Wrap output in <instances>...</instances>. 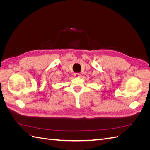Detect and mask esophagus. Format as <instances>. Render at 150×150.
<instances>
[{"instance_id":"obj_1","label":"esophagus","mask_w":150,"mask_h":150,"mask_svg":"<svg viewBox=\"0 0 150 150\" xmlns=\"http://www.w3.org/2000/svg\"><path fill=\"white\" fill-rule=\"evenodd\" d=\"M74 76L76 77V78H79L81 76L80 73H78V72H76V73H74Z\"/></svg>"}]
</instances>
